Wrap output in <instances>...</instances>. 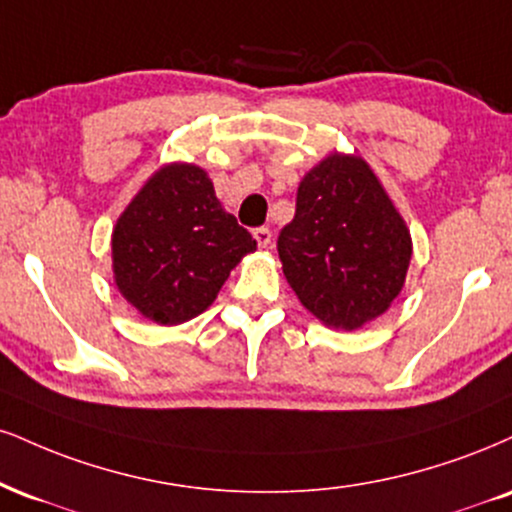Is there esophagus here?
<instances>
[{
	"label": "esophagus",
	"instance_id": "34e87169",
	"mask_svg": "<svg viewBox=\"0 0 512 512\" xmlns=\"http://www.w3.org/2000/svg\"><path fill=\"white\" fill-rule=\"evenodd\" d=\"M252 236H255L257 245H260V248H267V245L272 243V231H269V229H264V226H260V229H255V231H252Z\"/></svg>",
	"mask_w": 512,
	"mask_h": 512
}]
</instances>
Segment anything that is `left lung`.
Here are the masks:
<instances>
[{"label": "left lung", "mask_w": 512, "mask_h": 512, "mask_svg": "<svg viewBox=\"0 0 512 512\" xmlns=\"http://www.w3.org/2000/svg\"><path fill=\"white\" fill-rule=\"evenodd\" d=\"M276 248L300 303L346 331L389 310L412 257L408 226L379 178L365 159L338 152L300 181Z\"/></svg>", "instance_id": "1"}]
</instances>
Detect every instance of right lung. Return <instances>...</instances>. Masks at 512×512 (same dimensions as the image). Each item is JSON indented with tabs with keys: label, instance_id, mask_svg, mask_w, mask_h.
I'll use <instances>...</instances> for the list:
<instances>
[{
	"label": "right lung",
	"instance_id": "1",
	"mask_svg": "<svg viewBox=\"0 0 512 512\" xmlns=\"http://www.w3.org/2000/svg\"><path fill=\"white\" fill-rule=\"evenodd\" d=\"M255 248L257 240L224 212L205 169L166 164L116 221L114 281L143 317L181 324L214 303L231 269Z\"/></svg>",
	"mask_w": 512,
	"mask_h": 512
}]
</instances>
